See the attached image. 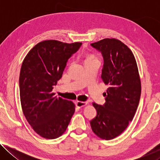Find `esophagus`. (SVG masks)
<instances>
[{
    "label": "esophagus",
    "instance_id": "esophagus-1",
    "mask_svg": "<svg viewBox=\"0 0 160 160\" xmlns=\"http://www.w3.org/2000/svg\"><path fill=\"white\" fill-rule=\"evenodd\" d=\"M87 104H88V102H77L76 106L78 108H81V107H85V105H87Z\"/></svg>",
    "mask_w": 160,
    "mask_h": 160
}]
</instances>
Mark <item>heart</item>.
<instances>
[{"mask_svg":"<svg viewBox=\"0 0 160 160\" xmlns=\"http://www.w3.org/2000/svg\"><path fill=\"white\" fill-rule=\"evenodd\" d=\"M88 58H93V57H89Z\"/></svg>","mask_w":160,"mask_h":160,"instance_id":"b5f03b06","label":"heart"}]
</instances>
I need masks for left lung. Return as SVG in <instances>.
I'll return each instance as SVG.
<instances>
[{"label":"left lung","instance_id":"obj_1","mask_svg":"<svg viewBox=\"0 0 160 160\" xmlns=\"http://www.w3.org/2000/svg\"><path fill=\"white\" fill-rule=\"evenodd\" d=\"M90 45L102 54L101 78L109 85L106 102L92 103L97 116L90 125L97 136L111 140L127 128L137 110L141 94L138 69L132 51L119 40L107 38Z\"/></svg>","mask_w":160,"mask_h":160}]
</instances>
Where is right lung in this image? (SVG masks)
Segmentation results:
<instances>
[{
	"instance_id": "right-lung-1",
	"label": "right lung",
	"mask_w": 160,
	"mask_h": 160,
	"mask_svg": "<svg viewBox=\"0 0 160 160\" xmlns=\"http://www.w3.org/2000/svg\"><path fill=\"white\" fill-rule=\"evenodd\" d=\"M81 45L47 40L35 45L23 61L19 79L22 108L34 131L44 138L61 136L75 112L73 103L54 97L52 90Z\"/></svg>"
}]
</instances>
